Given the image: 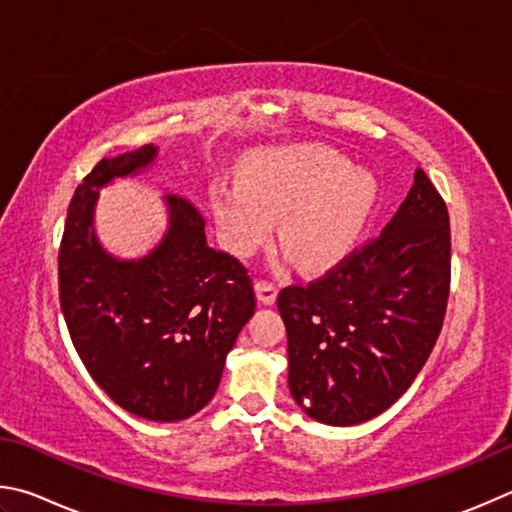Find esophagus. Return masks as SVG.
I'll list each match as a JSON object with an SVG mask.
<instances>
[{"instance_id": "esophagus-1", "label": "esophagus", "mask_w": 512, "mask_h": 512, "mask_svg": "<svg viewBox=\"0 0 512 512\" xmlns=\"http://www.w3.org/2000/svg\"><path fill=\"white\" fill-rule=\"evenodd\" d=\"M254 290H256L258 301H261L263 306H272V303L276 301V294H279V290H276V285L270 283V281H256L254 283Z\"/></svg>"}]
</instances>
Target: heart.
<instances>
[{
    "label": "heart",
    "mask_w": 512,
    "mask_h": 512,
    "mask_svg": "<svg viewBox=\"0 0 512 512\" xmlns=\"http://www.w3.org/2000/svg\"><path fill=\"white\" fill-rule=\"evenodd\" d=\"M369 170L319 146L281 148L249 161L242 182L211 188L222 242L251 256L281 220V242L303 270H326L357 245L378 204Z\"/></svg>",
    "instance_id": "b5f03b06"
}]
</instances>
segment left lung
Instances as JSON below:
<instances>
[{
  "label": "left lung",
  "mask_w": 512,
  "mask_h": 512,
  "mask_svg": "<svg viewBox=\"0 0 512 512\" xmlns=\"http://www.w3.org/2000/svg\"><path fill=\"white\" fill-rule=\"evenodd\" d=\"M450 294V215L423 170L380 238L308 285L281 290L288 382L324 425L380 416L423 369Z\"/></svg>",
  "instance_id": "1"
}]
</instances>
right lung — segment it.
Here are the masks:
<instances>
[{"instance_id": "obj_1", "label": "right lung", "mask_w": 512, "mask_h": 512, "mask_svg": "<svg viewBox=\"0 0 512 512\" xmlns=\"http://www.w3.org/2000/svg\"><path fill=\"white\" fill-rule=\"evenodd\" d=\"M141 146L98 161L71 197L58 254L60 308L94 382L130 414L177 423L218 391L224 360L256 310L236 258L206 245L204 218L166 195L168 229L141 258L107 251L94 229L98 191L157 159Z\"/></svg>"}]
</instances>
